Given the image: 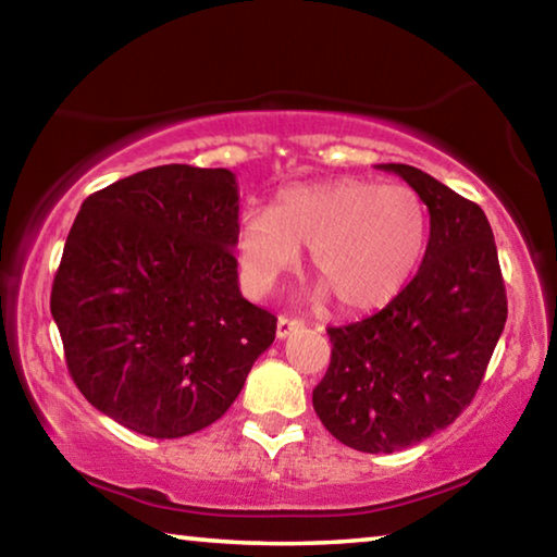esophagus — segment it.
I'll return each instance as SVG.
<instances>
[{
	"label": "esophagus",
	"mask_w": 557,
	"mask_h": 557,
	"mask_svg": "<svg viewBox=\"0 0 557 557\" xmlns=\"http://www.w3.org/2000/svg\"><path fill=\"white\" fill-rule=\"evenodd\" d=\"M305 326L301 319H292V317H280L277 319V338H287L292 332H299Z\"/></svg>",
	"instance_id": "obj_1"
}]
</instances>
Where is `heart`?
Listing matches in <instances>:
<instances>
[{"label":"heart","mask_w":557,"mask_h":557,"mask_svg":"<svg viewBox=\"0 0 557 557\" xmlns=\"http://www.w3.org/2000/svg\"><path fill=\"white\" fill-rule=\"evenodd\" d=\"M430 238L428 206L410 186L371 178L289 186L275 209H248L238 221L243 280L268 292L309 248L314 275L344 312L383 309L408 287Z\"/></svg>","instance_id":"obj_1"}]
</instances>
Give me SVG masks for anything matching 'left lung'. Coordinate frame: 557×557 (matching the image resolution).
Masks as SVG:
<instances>
[{
    "mask_svg": "<svg viewBox=\"0 0 557 557\" xmlns=\"http://www.w3.org/2000/svg\"><path fill=\"white\" fill-rule=\"evenodd\" d=\"M430 211L425 258L379 314L329 326L332 363L312 393L322 425L346 447L391 455L455 422L474 400L506 324L492 225L474 201L408 164Z\"/></svg>",
    "mask_w": 557,
    "mask_h": 557,
    "instance_id": "1",
    "label": "left lung"
}]
</instances>
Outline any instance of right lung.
Returning a JSON list of instances; mask_svg holds the SVG:
<instances>
[{
	"label": "right lung",
	"mask_w": 557,
	"mask_h": 557,
	"mask_svg": "<svg viewBox=\"0 0 557 557\" xmlns=\"http://www.w3.org/2000/svg\"><path fill=\"white\" fill-rule=\"evenodd\" d=\"M238 184L164 164L83 201L51 289L65 363L86 400L139 435L209 428L275 342L238 287Z\"/></svg>",
	"instance_id": "obj_1"
}]
</instances>
